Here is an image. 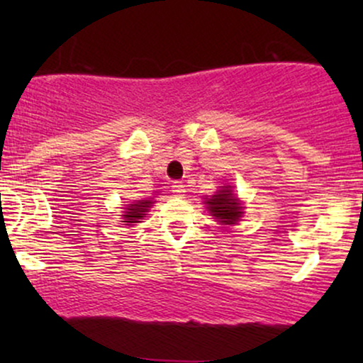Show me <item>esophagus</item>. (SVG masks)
<instances>
[{
    "mask_svg": "<svg viewBox=\"0 0 363 363\" xmlns=\"http://www.w3.org/2000/svg\"><path fill=\"white\" fill-rule=\"evenodd\" d=\"M172 193L176 194V196H184V193H186V189H184V184H182V182H179V181H176V182H172Z\"/></svg>",
    "mask_w": 363,
    "mask_h": 363,
    "instance_id": "34e87169",
    "label": "esophagus"
}]
</instances>
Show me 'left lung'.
Wrapping results in <instances>:
<instances>
[{
	"label": "left lung",
	"mask_w": 363,
	"mask_h": 363,
	"mask_svg": "<svg viewBox=\"0 0 363 363\" xmlns=\"http://www.w3.org/2000/svg\"><path fill=\"white\" fill-rule=\"evenodd\" d=\"M206 205L211 216H215L223 225H234L235 222H239V216L242 215V211H240L242 206H240L239 199H237L230 186L222 187L218 193L208 199Z\"/></svg>",
	"instance_id": "obj_1"
}]
</instances>
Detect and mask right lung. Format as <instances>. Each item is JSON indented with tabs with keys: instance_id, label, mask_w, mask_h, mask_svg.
Returning <instances> with one entry per match:
<instances>
[{
	"instance_id": "right-lung-1",
	"label": "right lung",
	"mask_w": 363,
	"mask_h": 363,
	"mask_svg": "<svg viewBox=\"0 0 363 363\" xmlns=\"http://www.w3.org/2000/svg\"><path fill=\"white\" fill-rule=\"evenodd\" d=\"M150 205H152V201L150 199H141V201H136L135 205H131L128 208V213L124 215V222L128 223H136L138 220L143 218L145 211L148 210Z\"/></svg>"
}]
</instances>
